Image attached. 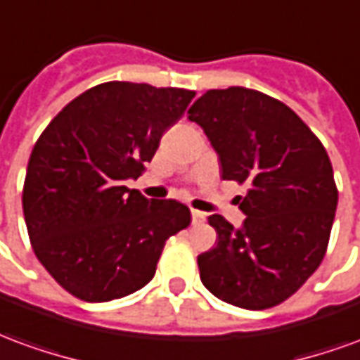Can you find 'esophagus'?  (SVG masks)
<instances>
[{
	"mask_svg": "<svg viewBox=\"0 0 360 360\" xmlns=\"http://www.w3.org/2000/svg\"><path fill=\"white\" fill-rule=\"evenodd\" d=\"M191 214H193V224H202L204 219H206V214H204V212H200V210H195V208H193V210H191Z\"/></svg>",
	"mask_w": 360,
	"mask_h": 360,
	"instance_id": "esophagus-1",
	"label": "esophagus"
}]
</instances>
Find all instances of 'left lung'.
<instances>
[{
    "mask_svg": "<svg viewBox=\"0 0 360 360\" xmlns=\"http://www.w3.org/2000/svg\"><path fill=\"white\" fill-rule=\"evenodd\" d=\"M221 164L247 183L241 227L208 218L218 245L198 257L204 287L221 301L264 310L289 299L328 249L338 188L328 152L285 103L258 90H208L187 111Z\"/></svg>",
    "mask_w": 360,
    "mask_h": 360,
    "instance_id": "left-lung-1",
    "label": "left lung"
}]
</instances>
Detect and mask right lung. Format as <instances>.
<instances>
[{"label":"right lung","instance_id":"add662e5","mask_svg":"<svg viewBox=\"0 0 360 360\" xmlns=\"http://www.w3.org/2000/svg\"><path fill=\"white\" fill-rule=\"evenodd\" d=\"M195 98L193 90L111 81L77 96L36 141L22 212L38 260L89 302L139 291L172 235L191 224L177 200L127 188Z\"/></svg>","mask_w":360,"mask_h":360}]
</instances>
